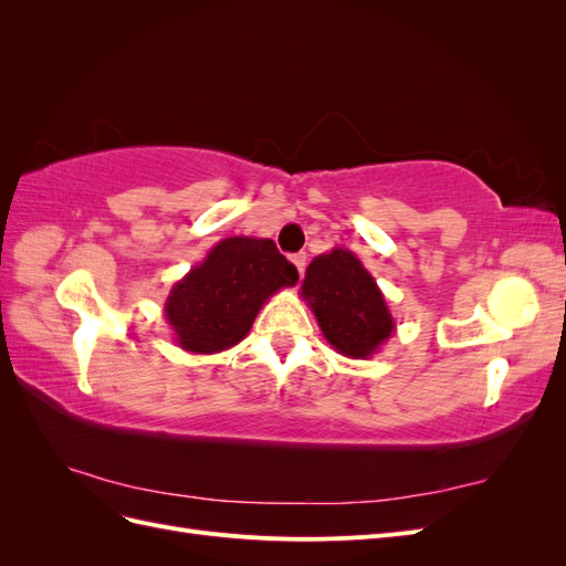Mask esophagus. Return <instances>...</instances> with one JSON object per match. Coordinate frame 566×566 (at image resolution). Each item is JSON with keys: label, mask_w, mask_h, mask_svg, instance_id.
Segmentation results:
<instances>
[{"label": "esophagus", "mask_w": 566, "mask_h": 566, "mask_svg": "<svg viewBox=\"0 0 566 566\" xmlns=\"http://www.w3.org/2000/svg\"><path fill=\"white\" fill-rule=\"evenodd\" d=\"M290 262L295 264V269L300 271V276H304V269H306V254H304V252H297V254L290 256Z\"/></svg>", "instance_id": "34e87169"}]
</instances>
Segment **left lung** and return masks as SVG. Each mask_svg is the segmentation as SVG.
Masks as SVG:
<instances>
[{"label":"left lung","instance_id":"8db88e82","mask_svg":"<svg viewBox=\"0 0 566 566\" xmlns=\"http://www.w3.org/2000/svg\"><path fill=\"white\" fill-rule=\"evenodd\" d=\"M302 297L312 306L323 337L342 356L368 358L394 333L378 283L349 250L318 254L306 266Z\"/></svg>","mask_w":566,"mask_h":566}]
</instances>
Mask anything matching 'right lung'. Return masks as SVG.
I'll return each instance as SVG.
<instances>
[{
	"label": "right lung",
	"mask_w": 566,
	"mask_h": 566,
	"mask_svg": "<svg viewBox=\"0 0 566 566\" xmlns=\"http://www.w3.org/2000/svg\"><path fill=\"white\" fill-rule=\"evenodd\" d=\"M297 279L269 238H224L172 287L165 316L181 349L224 352L248 335L262 304Z\"/></svg>",
	"instance_id": "1"
}]
</instances>
